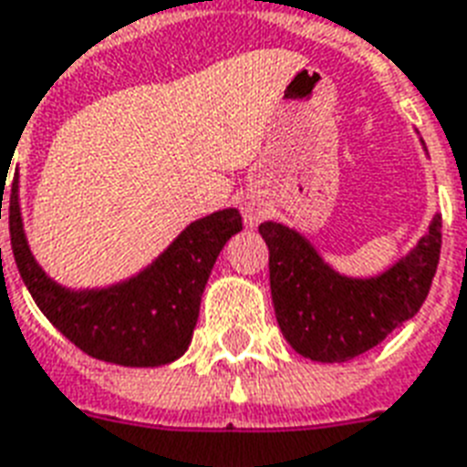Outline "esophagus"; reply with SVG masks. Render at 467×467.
Returning a JSON list of instances; mask_svg holds the SVG:
<instances>
[{
    "label": "esophagus",
    "instance_id": "1",
    "mask_svg": "<svg viewBox=\"0 0 467 467\" xmlns=\"http://www.w3.org/2000/svg\"><path fill=\"white\" fill-rule=\"evenodd\" d=\"M241 212H244L245 226H258V223L267 216V204L260 200L258 194H245L244 204H241Z\"/></svg>",
    "mask_w": 467,
    "mask_h": 467
}]
</instances>
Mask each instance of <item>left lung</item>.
<instances>
[{"mask_svg":"<svg viewBox=\"0 0 467 467\" xmlns=\"http://www.w3.org/2000/svg\"><path fill=\"white\" fill-rule=\"evenodd\" d=\"M258 231L270 251L280 331L299 356L317 363L353 360L407 324L431 290L441 255L439 212L410 251L368 277L336 270L305 234L285 223L265 222Z\"/></svg>","mask_w":467,"mask_h":467,"instance_id":"obj_1","label":"left lung"}]
</instances>
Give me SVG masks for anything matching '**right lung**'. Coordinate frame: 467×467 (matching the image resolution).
Instances as JSON below:
<instances>
[{"mask_svg": "<svg viewBox=\"0 0 467 467\" xmlns=\"http://www.w3.org/2000/svg\"><path fill=\"white\" fill-rule=\"evenodd\" d=\"M241 229L238 209H219L187 223L158 258L131 277L104 287H65L31 253L19 177L9 202L14 260L38 309L87 356L126 368H158L184 356L212 267L226 241Z\"/></svg>", "mask_w": 467, "mask_h": 467, "instance_id": "add662e5", "label": "right lung"}]
</instances>
